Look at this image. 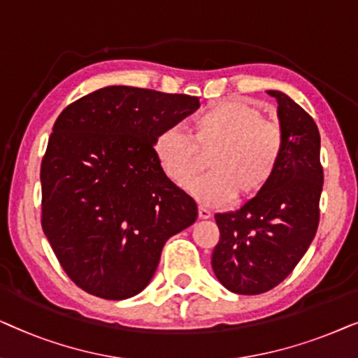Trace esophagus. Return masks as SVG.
Listing matches in <instances>:
<instances>
[{
	"instance_id": "34e87169",
	"label": "esophagus",
	"mask_w": 358,
	"mask_h": 358,
	"mask_svg": "<svg viewBox=\"0 0 358 358\" xmlns=\"http://www.w3.org/2000/svg\"><path fill=\"white\" fill-rule=\"evenodd\" d=\"M198 216H199V219H209V217H211V211H209V209H206V208H199L198 209Z\"/></svg>"
}]
</instances>
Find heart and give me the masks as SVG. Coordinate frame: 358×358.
<instances>
[{"instance_id": "heart-1", "label": "heart", "mask_w": 358, "mask_h": 358, "mask_svg": "<svg viewBox=\"0 0 358 358\" xmlns=\"http://www.w3.org/2000/svg\"><path fill=\"white\" fill-rule=\"evenodd\" d=\"M208 157L206 175L189 185L192 196L206 206L249 199L266 187L283 152L280 124L265 119L255 104L222 99L192 119V136L178 124L162 129L154 141L155 159L166 178L185 187Z\"/></svg>"}]
</instances>
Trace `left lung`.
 <instances>
[{
    "label": "left lung",
    "mask_w": 358,
    "mask_h": 358,
    "mask_svg": "<svg viewBox=\"0 0 358 358\" xmlns=\"http://www.w3.org/2000/svg\"><path fill=\"white\" fill-rule=\"evenodd\" d=\"M268 94L278 103L282 159L260 193L236 211L214 216L221 234L211 257L214 275L237 294H260L282 283L306 254L319 224L324 173L317 126L288 94Z\"/></svg>",
    "instance_id": "1"
}]
</instances>
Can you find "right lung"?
<instances>
[{"label":"right lung","instance_id":"add662e5","mask_svg":"<svg viewBox=\"0 0 358 358\" xmlns=\"http://www.w3.org/2000/svg\"><path fill=\"white\" fill-rule=\"evenodd\" d=\"M199 108L188 94L106 87L66 106L41 165L42 229L71 282L94 296H136L196 203L155 159L159 132Z\"/></svg>","mask_w":358,"mask_h":358}]
</instances>
